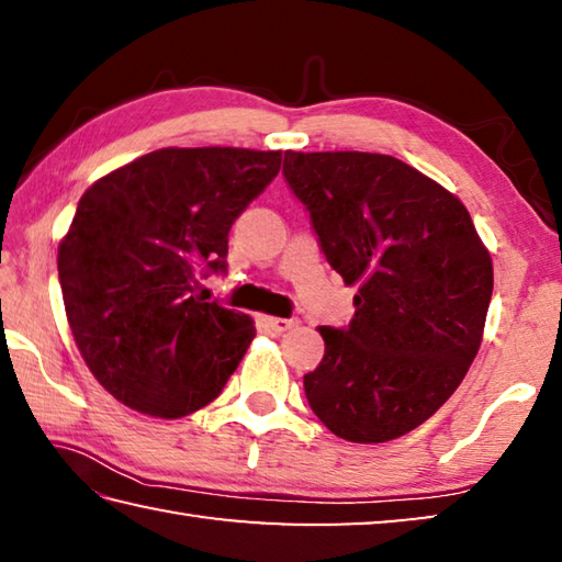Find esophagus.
I'll return each instance as SVG.
<instances>
[{
	"label": "esophagus",
	"mask_w": 562,
	"mask_h": 562,
	"mask_svg": "<svg viewBox=\"0 0 562 562\" xmlns=\"http://www.w3.org/2000/svg\"><path fill=\"white\" fill-rule=\"evenodd\" d=\"M265 322H268V327L272 331H288L297 325V319H292V317L290 319L288 317H265Z\"/></svg>",
	"instance_id": "esophagus-1"
}]
</instances>
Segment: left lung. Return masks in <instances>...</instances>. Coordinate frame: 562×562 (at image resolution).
<instances>
[{"mask_svg": "<svg viewBox=\"0 0 562 562\" xmlns=\"http://www.w3.org/2000/svg\"><path fill=\"white\" fill-rule=\"evenodd\" d=\"M282 173L327 262L357 288L349 327H319L307 402L339 439H398L439 412L479 355L491 255L459 198L394 156L284 150Z\"/></svg>", "mask_w": 562, "mask_h": 562, "instance_id": "1", "label": "left lung"}]
</instances>
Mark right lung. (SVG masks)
I'll return each mask as SVG.
<instances>
[{"label":"right lung","mask_w":562,"mask_h":562,"mask_svg":"<svg viewBox=\"0 0 562 562\" xmlns=\"http://www.w3.org/2000/svg\"><path fill=\"white\" fill-rule=\"evenodd\" d=\"M282 150L160 148L81 195L59 245L76 347L121 404L158 418L223 392L252 319L193 294L195 270L225 272L227 233L280 173Z\"/></svg>","instance_id":"right-lung-1"}]
</instances>
